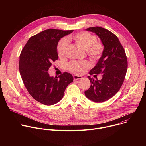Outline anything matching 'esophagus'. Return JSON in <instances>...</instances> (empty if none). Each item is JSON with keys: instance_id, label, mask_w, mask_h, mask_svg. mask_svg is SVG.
Segmentation results:
<instances>
[{"instance_id": "1", "label": "esophagus", "mask_w": 146, "mask_h": 146, "mask_svg": "<svg viewBox=\"0 0 146 146\" xmlns=\"http://www.w3.org/2000/svg\"><path fill=\"white\" fill-rule=\"evenodd\" d=\"M82 77L81 76H77V75H74L73 76V78L74 80H78L81 79Z\"/></svg>"}]
</instances>
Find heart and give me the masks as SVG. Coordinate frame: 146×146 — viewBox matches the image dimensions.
<instances>
[{
  "mask_svg": "<svg viewBox=\"0 0 146 146\" xmlns=\"http://www.w3.org/2000/svg\"><path fill=\"white\" fill-rule=\"evenodd\" d=\"M76 44L86 50L88 55L92 59H99L103 52V44L96 41L95 35L88 32H81L71 37ZM68 41L66 38L60 40L57 46V51L59 56H64L66 52ZM92 66L88 60L72 61L68 64V69L77 74H81Z\"/></svg>",
  "mask_w": 146,
  "mask_h": 146,
  "instance_id": "b5f03b06",
  "label": "heart"
}]
</instances>
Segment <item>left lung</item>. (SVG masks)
<instances>
[{"label": "left lung", "mask_w": 146, "mask_h": 146, "mask_svg": "<svg viewBox=\"0 0 146 146\" xmlns=\"http://www.w3.org/2000/svg\"><path fill=\"white\" fill-rule=\"evenodd\" d=\"M86 30L100 38L104 50L97 64L90 72V75L103 74L102 78L95 80L88 76L91 84L85 95L95 102H102L112 98L121 87L127 73V58L119 39L111 32L99 27Z\"/></svg>", "instance_id": "1"}]
</instances>
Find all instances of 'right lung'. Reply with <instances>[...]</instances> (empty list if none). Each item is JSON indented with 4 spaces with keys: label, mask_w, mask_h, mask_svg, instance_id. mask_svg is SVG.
<instances>
[{
    "label": "right lung",
    "mask_w": 146,
    "mask_h": 146,
    "mask_svg": "<svg viewBox=\"0 0 146 146\" xmlns=\"http://www.w3.org/2000/svg\"><path fill=\"white\" fill-rule=\"evenodd\" d=\"M73 31H43L32 36L21 52L19 69L24 84L33 98L43 105H52L60 100L73 81L72 75L67 72L58 77H51L48 73L52 62L58 59L59 40Z\"/></svg>",
    "instance_id": "1"
}]
</instances>
